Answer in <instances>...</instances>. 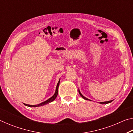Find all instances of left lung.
<instances>
[{"mask_svg":"<svg viewBox=\"0 0 133 133\" xmlns=\"http://www.w3.org/2000/svg\"><path fill=\"white\" fill-rule=\"evenodd\" d=\"M78 93H79V94H80V95L82 96V97L83 98H84V100H90V101H91L90 100V99H89V98H86V97H85L83 95V94L80 93V90H79V89H78ZM112 100H110V101H108V102H100V104H107V103H111V102H112Z\"/></svg>","mask_w":133,"mask_h":133,"instance_id":"left-lung-1","label":"left lung"}]
</instances>
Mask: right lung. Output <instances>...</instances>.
I'll return each instance as SVG.
<instances>
[{"instance_id": "obj_1", "label": "right lung", "mask_w": 133, "mask_h": 133, "mask_svg": "<svg viewBox=\"0 0 133 133\" xmlns=\"http://www.w3.org/2000/svg\"><path fill=\"white\" fill-rule=\"evenodd\" d=\"M60 78L58 80V82L57 83V86H56V91H55V93L54 94V95L51 97L50 98H49L48 100H47L46 101H45L44 102H42L41 103H40L39 104H36V105H29V104H26L25 103H23V104L26 105V106H28V107H40V106H42V105H44L45 104H49V103H50L51 102H52L53 101H54L56 99V97H57V94H58V85H59L60 84Z\"/></svg>"}]
</instances>
